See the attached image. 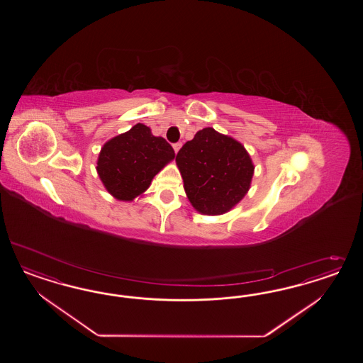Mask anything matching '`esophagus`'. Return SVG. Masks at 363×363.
<instances>
[{
	"label": "esophagus",
	"instance_id": "obj_1",
	"mask_svg": "<svg viewBox=\"0 0 363 363\" xmlns=\"http://www.w3.org/2000/svg\"><path fill=\"white\" fill-rule=\"evenodd\" d=\"M181 146H182V143H173V149H174L176 153H178V150L181 149Z\"/></svg>",
	"mask_w": 363,
	"mask_h": 363
}]
</instances>
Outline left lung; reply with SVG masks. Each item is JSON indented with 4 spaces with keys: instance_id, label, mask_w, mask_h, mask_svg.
Instances as JSON below:
<instances>
[{
    "instance_id": "left-lung-1",
    "label": "left lung",
    "mask_w": 363,
    "mask_h": 363,
    "mask_svg": "<svg viewBox=\"0 0 363 363\" xmlns=\"http://www.w3.org/2000/svg\"><path fill=\"white\" fill-rule=\"evenodd\" d=\"M190 203L202 214H223L247 193L254 166L241 143L205 128L177 153Z\"/></svg>"
}]
</instances>
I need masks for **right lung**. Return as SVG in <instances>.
<instances>
[{"label": "right lung", "mask_w": 363, "mask_h": 363, "mask_svg": "<svg viewBox=\"0 0 363 363\" xmlns=\"http://www.w3.org/2000/svg\"><path fill=\"white\" fill-rule=\"evenodd\" d=\"M176 157L170 143L154 137L143 123L104 145L97 172L113 197L132 201L149 187L153 177Z\"/></svg>", "instance_id": "obj_1"}]
</instances>
